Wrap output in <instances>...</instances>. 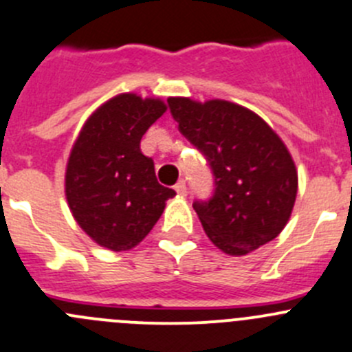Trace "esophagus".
Listing matches in <instances>:
<instances>
[{"instance_id": "34e87169", "label": "esophagus", "mask_w": 352, "mask_h": 352, "mask_svg": "<svg viewBox=\"0 0 352 352\" xmlns=\"http://www.w3.org/2000/svg\"><path fill=\"white\" fill-rule=\"evenodd\" d=\"M175 190L179 196H186L187 194V187H186V182L184 180H179V182L175 184Z\"/></svg>"}]
</instances>
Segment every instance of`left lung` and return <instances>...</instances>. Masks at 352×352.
I'll return each mask as SVG.
<instances>
[{
	"label": "left lung",
	"instance_id": "1",
	"mask_svg": "<svg viewBox=\"0 0 352 352\" xmlns=\"http://www.w3.org/2000/svg\"><path fill=\"white\" fill-rule=\"evenodd\" d=\"M168 107L213 172V196L192 203L210 241L230 256L274 241L298 194V172L282 139L254 111L230 101L168 98Z\"/></svg>",
	"mask_w": 352,
	"mask_h": 352
}]
</instances>
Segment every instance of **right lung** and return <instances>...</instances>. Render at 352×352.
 <instances>
[{
  "label": "right lung",
  "instance_id": "right-lung-1",
  "mask_svg": "<svg viewBox=\"0 0 352 352\" xmlns=\"http://www.w3.org/2000/svg\"><path fill=\"white\" fill-rule=\"evenodd\" d=\"M166 111L162 100L118 94L82 127L70 151L65 194L75 221L96 244L127 251L151 232L175 190L156 180L141 139Z\"/></svg>",
  "mask_w": 352,
  "mask_h": 352
}]
</instances>
